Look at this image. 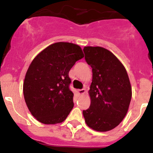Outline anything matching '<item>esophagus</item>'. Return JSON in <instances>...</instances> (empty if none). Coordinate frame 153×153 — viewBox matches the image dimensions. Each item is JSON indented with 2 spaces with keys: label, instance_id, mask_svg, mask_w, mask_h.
<instances>
[{
  "label": "esophagus",
  "instance_id": "obj_1",
  "mask_svg": "<svg viewBox=\"0 0 153 153\" xmlns=\"http://www.w3.org/2000/svg\"><path fill=\"white\" fill-rule=\"evenodd\" d=\"M85 93V90L84 89H81V90H78V93L79 95H82Z\"/></svg>",
  "mask_w": 153,
  "mask_h": 153
}]
</instances>
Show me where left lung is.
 <instances>
[{
    "label": "left lung",
    "instance_id": "1",
    "mask_svg": "<svg viewBox=\"0 0 153 153\" xmlns=\"http://www.w3.org/2000/svg\"><path fill=\"white\" fill-rule=\"evenodd\" d=\"M86 62L92 68L89 94L90 106L83 111L90 128L107 131L126 117L131 99V87L123 65L113 53L102 47H84Z\"/></svg>",
    "mask_w": 153,
    "mask_h": 153
}]
</instances>
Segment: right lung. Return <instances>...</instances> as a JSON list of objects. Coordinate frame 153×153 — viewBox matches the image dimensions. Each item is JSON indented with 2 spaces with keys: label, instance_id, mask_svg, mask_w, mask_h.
Returning <instances> with one entry per match:
<instances>
[{
  "label": "right lung",
  "instance_id": "right-lung-1",
  "mask_svg": "<svg viewBox=\"0 0 153 153\" xmlns=\"http://www.w3.org/2000/svg\"><path fill=\"white\" fill-rule=\"evenodd\" d=\"M84 57L81 47L56 42L33 60L23 84L25 102L33 116L44 124L63 122L74 107L69 72Z\"/></svg>",
  "mask_w": 153,
  "mask_h": 153
}]
</instances>
